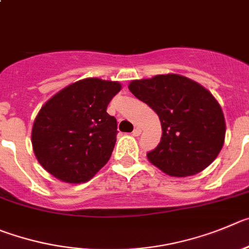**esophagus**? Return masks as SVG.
Here are the masks:
<instances>
[{
	"label": "esophagus",
	"mask_w": 249,
	"mask_h": 249,
	"mask_svg": "<svg viewBox=\"0 0 249 249\" xmlns=\"http://www.w3.org/2000/svg\"><path fill=\"white\" fill-rule=\"evenodd\" d=\"M141 134V127H139V126H136L135 129H134V131H133V135L134 136H139Z\"/></svg>",
	"instance_id": "esophagus-1"
}]
</instances>
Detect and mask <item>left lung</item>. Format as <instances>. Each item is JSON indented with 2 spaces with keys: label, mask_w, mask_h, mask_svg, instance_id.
<instances>
[{
  "label": "left lung",
  "mask_w": 249,
  "mask_h": 249,
  "mask_svg": "<svg viewBox=\"0 0 249 249\" xmlns=\"http://www.w3.org/2000/svg\"><path fill=\"white\" fill-rule=\"evenodd\" d=\"M129 90L160 118V144L147 152L152 165L170 176H192L213 162L225 142L221 105L201 84L180 74L133 80Z\"/></svg>",
  "instance_id": "obj_1"
}]
</instances>
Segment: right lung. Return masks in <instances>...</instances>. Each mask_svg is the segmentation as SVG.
I'll use <instances>...</instances> for the list:
<instances>
[{"instance_id":"right-lung-1","label":"right lung","mask_w":249,"mask_h":249,"mask_svg":"<svg viewBox=\"0 0 249 249\" xmlns=\"http://www.w3.org/2000/svg\"><path fill=\"white\" fill-rule=\"evenodd\" d=\"M120 83L87 78L53 95L36 116L32 146L38 162L58 180L82 183L108 162L118 125L107 108Z\"/></svg>"}]
</instances>
